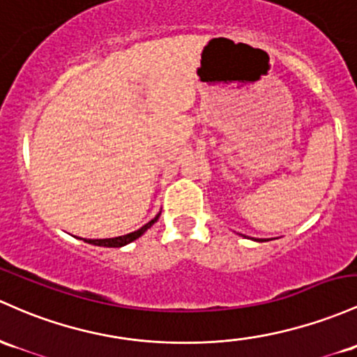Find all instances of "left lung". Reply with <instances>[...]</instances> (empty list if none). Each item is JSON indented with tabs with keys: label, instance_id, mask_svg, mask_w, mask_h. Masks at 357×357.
<instances>
[{
	"label": "left lung",
	"instance_id": "left-lung-1",
	"mask_svg": "<svg viewBox=\"0 0 357 357\" xmlns=\"http://www.w3.org/2000/svg\"><path fill=\"white\" fill-rule=\"evenodd\" d=\"M252 241H256V242H264L266 238H252Z\"/></svg>",
	"mask_w": 357,
	"mask_h": 357
}]
</instances>
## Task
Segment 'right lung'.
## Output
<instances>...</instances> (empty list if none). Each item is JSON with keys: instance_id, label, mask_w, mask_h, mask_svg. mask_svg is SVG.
<instances>
[{"instance_id": "1", "label": "right lung", "mask_w": 357, "mask_h": 357, "mask_svg": "<svg viewBox=\"0 0 357 357\" xmlns=\"http://www.w3.org/2000/svg\"><path fill=\"white\" fill-rule=\"evenodd\" d=\"M159 217H160V213L155 215V217L152 218L151 222H147L144 227H140L139 230L127 234V236H120V237H113V238H83V241L88 242V244L100 245V248H123V245H127V244H130V242H134L135 238H139L140 236H144V234L147 232V229H151V227L159 220Z\"/></svg>"}]
</instances>
